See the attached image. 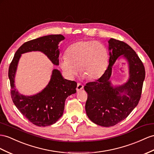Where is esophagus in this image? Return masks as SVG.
I'll use <instances>...</instances> for the list:
<instances>
[{
  "label": "esophagus",
  "mask_w": 154,
  "mask_h": 154,
  "mask_svg": "<svg viewBox=\"0 0 154 154\" xmlns=\"http://www.w3.org/2000/svg\"><path fill=\"white\" fill-rule=\"evenodd\" d=\"M83 88H84V86L83 85H81V83H78L77 86L76 90H77V92H79V91H80V90H81L82 89H83Z\"/></svg>",
  "instance_id": "obj_1"
}]
</instances>
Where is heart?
<instances>
[{
	"instance_id": "heart-1",
	"label": "heart",
	"mask_w": 154,
	"mask_h": 154,
	"mask_svg": "<svg viewBox=\"0 0 154 154\" xmlns=\"http://www.w3.org/2000/svg\"><path fill=\"white\" fill-rule=\"evenodd\" d=\"M109 53L106 47L96 41H79L66 50L60 66L66 76L73 79L79 73L90 81L100 79L107 69Z\"/></svg>"
}]
</instances>
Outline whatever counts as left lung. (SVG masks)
I'll list each match as a JSON object with an SVG mask.
<instances>
[{"label":"left lung","instance_id":"8db88e82","mask_svg":"<svg viewBox=\"0 0 154 154\" xmlns=\"http://www.w3.org/2000/svg\"><path fill=\"white\" fill-rule=\"evenodd\" d=\"M109 64L99 79L86 83L88 94L85 110L89 119L97 125L111 127L127 118L140 99L145 69L143 62L127 43L114 38L108 41ZM121 56L127 61L129 79L125 84L113 86L109 79L113 65Z\"/></svg>","mask_w":154,"mask_h":154}]
</instances>
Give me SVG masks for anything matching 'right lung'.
<instances>
[{
    "label": "right lung",
    "mask_w": 154,
    "mask_h": 154,
    "mask_svg": "<svg viewBox=\"0 0 154 154\" xmlns=\"http://www.w3.org/2000/svg\"><path fill=\"white\" fill-rule=\"evenodd\" d=\"M64 39L61 34H52L25 42L15 53L9 67L8 77L14 103L27 120L38 126L44 127L56 123L64 112L66 99L76 92L77 82L64 79L60 71L54 69L48 85L40 92L32 96L23 95L14 84L18 62L22 54L40 51L54 65L58 66V44Z\"/></svg>",
    "instance_id": "obj_1"
}]
</instances>
